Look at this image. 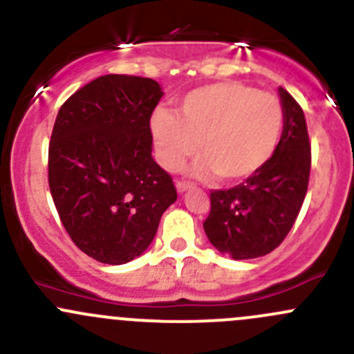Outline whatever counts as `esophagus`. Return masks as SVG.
<instances>
[{"label": "esophagus", "instance_id": "1", "mask_svg": "<svg viewBox=\"0 0 354 354\" xmlns=\"http://www.w3.org/2000/svg\"><path fill=\"white\" fill-rule=\"evenodd\" d=\"M176 188L180 194H183V192H187L188 188H192V183H188V181H176Z\"/></svg>", "mask_w": 354, "mask_h": 354}]
</instances>
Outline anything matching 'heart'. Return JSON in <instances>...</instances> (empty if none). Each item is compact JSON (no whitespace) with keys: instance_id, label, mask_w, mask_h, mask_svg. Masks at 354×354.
Returning a JSON list of instances; mask_svg holds the SVG:
<instances>
[{"instance_id":"obj_1","label":"heart","mask_w":354,"mask_h":354,"mask_svg":"<svg viewBox=\"0 0 354 354\" xmlns=\"http://www.w3.org/2000/svg\"><path fill=\"white\" fill-rule=\"evenodd\" d=\"M284 109L279 99L241 82H219L188 92L176 114L157 109L151 118L156 156L166 169H178L200 144V176L217 174L240 183L259 173L279 145Z\"/></svg>"}]
</instances>
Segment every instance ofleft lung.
<instances>
[{
	"label": "left lung",
	"mask_w": 354,
	"mask_h": 354,
	"mask_svg": "<svg viewBox=\"0 0 354 354\" xmlns=\"http://www.w3.org/2000/svg\"><path fill=\"white\" fill-rule=\"evenodd\" d=\"M284 128L279 145L257 174L227 190H210L203 221L209 241L234 260L270 253L291 231L308 190L312 145L301 106L279 88Z\"/></svg>",
	"instance_id": "8db88e82"
}]
</instances>
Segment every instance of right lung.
Segmentation results:
<instances>
[{
  "label": "right lung",
  "instance_id": "obj_1",
  "mask_svg": "<svg viewBox=\"0 0 354 354\" xmlns=\"http://www.w3.org/2000/svg\"><path fill=\"white\" fill-rule=\"evenodd\" d=\"M160 97L152 78L104 75L58 111L49 190L71 241L97 262L120 266L142 255L178 197L152 157L151 116Z\"/></svg>",
  "mask_w": 354,
  "mask_h": 354
}]
</instances>
